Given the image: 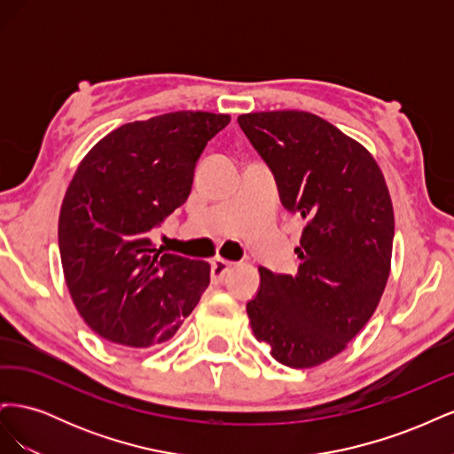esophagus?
Segmentation results:
<instances>
[{
    "label": "esophagus",
    "instance_id": "esophagus-1",
    "mask_svg": "<svg viewBox=\"0 0 454 454\" xmlns=\"http://www.w3.org/2000/svg\"><path fill=\"white\" fill-rule=\"evenodd\" d=\"M232 267V263L231 261H227V259H222V257H217V259H214L212 263H210V274H212V280L214 282H222L223 280V277L225 274L229 272V269Z\"/></svg>",
    "mask_w": 454,
    "mask_h": 454
}]
</instances>
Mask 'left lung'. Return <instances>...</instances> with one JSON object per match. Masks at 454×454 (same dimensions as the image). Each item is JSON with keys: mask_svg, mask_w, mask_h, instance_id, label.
Returning a JSON list of instances; mask_svg holds the SVG:
<instances>
[{"mask_svg": "<svg viewBox=\"0 0 454 454\" xmlns=\"http://www.w3.org/2000/svg\"><path fill=\"white\" fill-rule=\"evenodd\" d=\"M239 125L307 227L295 277L259 267L246 303L252 332L287 367L333 358L373 316L390 274L394 210L375 159L307 112H259Z\"/></svg>", "mask_w": 454, "mask_h": 454, "instance_id": "8db88e82", "label": "left lung"}]
</instances>
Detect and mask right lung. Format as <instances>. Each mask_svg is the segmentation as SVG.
I'll return each mask as SVG.
<instances>
[{"mask_svg": "<svg viewBox=\"0 0 454 454\" xmlns=\"http://www.w3.org/2000/svg\"><path fill=\"white\" fill-rule=\"evenodd\" d=\"M231 117L174 112L109 132L66 191L59 246L67 290L87 325L117 345L174 337L210 284L206 261L164 254L157 229L187 200L195 167Z\"/></svg>", "mask_w": 454, "mask_h": 454, "instance_id": "add662e5", "label": "right lung"}]
</instances>
